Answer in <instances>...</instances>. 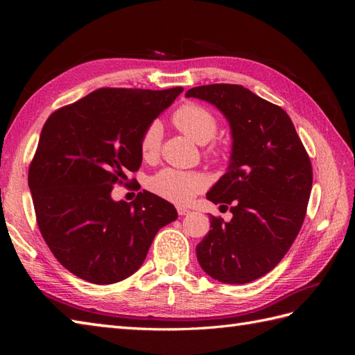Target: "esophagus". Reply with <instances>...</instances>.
Returning a JSON list of instances; mask_svg holds the SVG:
<instances>
[{
  "label": "esophagus",
  "instance_id": "esophagus-1",
  "mask_svg": "<svg viewBox=\"0 0 355 355\" xmlns=\"http://www.w3.org/2000/svg\"><path fill=\"white\" fill-rule=\"evenodd\" d=\"M178 213L180 214V216H187V214H189L191 213V210H188V209H185V207H178Z\"/></svg>",
  "mask_w": 355,
  "mask_h": 355
}]
</instances>
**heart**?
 Wrapping results in <instances>:
<instances>
[{"mask_svg":"<svg viewBox=\"0 0 355 355\" xmlns=\"http://www.w3.org/2000/svg\"><path fill=\"white\" fill-rule=\"evenodd\" d=\"M171 121L192 142L206 145L218 133V120L209 110L197 103H187L173 114ZM161 127L153 123L141 137V154L145 159H154L159 153ZM149 189L158 197L176 204H185L206 187V178L196 171L164 168L149 179Z\"/></svg>","mask_w":355,"mask_h":355,"instance_id":"b5f03b06","label":"heart"}]
</instances>
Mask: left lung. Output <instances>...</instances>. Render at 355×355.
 <instances>
[{"instance_id": "left-lung-1", "label": "left lung", "mask_w": 355, "mask_h": 355, "mask_svg": "<svg viewBox=\"0 0 355 355\" xmlns=\"http://www.w3.org/2000/svg\"><path fill=\"white\" fill-rule=\"evenodd\" d=\"M187 98L206 101L231 128L230 164L207 200L231 206L232 219L210 214L197 259L214 280L244 284L277 266L302 227L313 167L290 116L237 84L200 85Z\"/></svg>"}]
</instances>
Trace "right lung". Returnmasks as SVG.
Returning a JSON list of instances; mask_svg holds the SVG:
<instances>
[{
  "label": "right lung",
  "instance_id": "1",
  "mask_svg": "<svg viewBox=\"0 0 355 355\" xmlns=\"http://www.w3.org/2000/svg\"><path fill=\"white\" fill-rule=\"evenodd\" d=\"M182 92L99 89L42 127L28 185L42 239L73 275L93 284L124 280L142 266L159 228L178 219L173 204L151 192L132 202L111 192L141 167L144 132Z\"/></svg>",
  "mask_w": 355,
  "mask_h": 355
}]
</instances>
